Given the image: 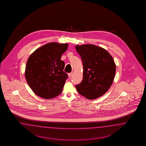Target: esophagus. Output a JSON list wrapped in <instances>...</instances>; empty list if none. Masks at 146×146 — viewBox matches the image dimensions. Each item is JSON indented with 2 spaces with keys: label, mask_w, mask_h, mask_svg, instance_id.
<instances>
[{
  "label": "esophagus",
  "mask_w": 146,
  "mask_h": 146,
  "mask_svg": "<svg viewBox=\"0 0 146 146\" xmlns=\"http://www.w3.org/2000/svg\"><path fill=\"white\" fill-rule=\"evenodd\" d=\"M72 75H73V73H70L68 74V77H69V78H71V76H72Z\"/></svg>",
  "instance_id": "obj_1"
}]
</instances>
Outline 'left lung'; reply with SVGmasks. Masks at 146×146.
I'll list each match as a JSON object with an SVG mask.
<instances>
[{"label": "left lung", "instance_id": "left-lung-1", "mask_svg": "<svg viewBox=\"0 0 146 146\" xmlns=\"http://www.w3.org/2000/svg\"><path fill=\"white\" fill-rule=\"evenodd\" d=\"M81 58L83 79L75 86L78 92L89 100L104 95L110 88L115 73V65L106 50L92 44L76 45Z\"/></svg>", "mask_w": 146, "mask_h": 146}]
</instances>
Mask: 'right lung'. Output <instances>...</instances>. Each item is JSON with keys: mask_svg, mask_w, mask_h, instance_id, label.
Wrapping results in <instances>:
<instances>
[{"mask_svg": "<svg viewBox=\"0 0 146 146\" xmlns=\"http://www.w3.org/2000/svg\"><path fill=\"white\" fill-rule=\"evenodd\" d=\"M68 44L49 43L37 49L27 62L25 77L29 86L37 96L50 99L62 93L68 78L63 71L62 55Z\"/></svg>", "mask_w": 146, "mask_h": 146, "instance_id": "obj_1", "label": "right lung"}]
</instances>
